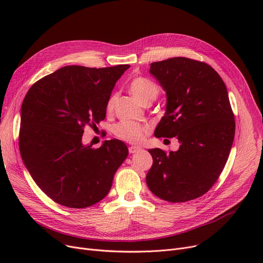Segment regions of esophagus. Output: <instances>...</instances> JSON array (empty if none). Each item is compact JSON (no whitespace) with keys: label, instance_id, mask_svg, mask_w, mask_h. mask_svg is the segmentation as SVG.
<instances>
[{"label":"esophagus","instance_id":"obj_1","mask_svg":"<svg viewBox=\"0 0 263 263\" xmlns=\"http://www.w3.org/2000/svg\"><path fill=\"white\" fill-rule=\"evenodd\" d=\"M141 149L139 148V147H135V146H131V147H129V153L130 154H135V153H137V151H140Z\"/></svg>","mask_w":263,"mask_h":263}]
</instances>
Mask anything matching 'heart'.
<instances>
[{"label":"heart","instance_id":"1","mask_svg":"<svg viewBox=\"0 0 263 263\" xmlns=\"http://www.w3.org/2000/svg\"><path fill=\"white\" fill-rule=\"evenodd\" d=\"M129 88L131 93L135 97V99L143 105L153 103L160 93V89L156 83L143 77L134 78L130 82ZM115 102L116 95H110L105 104L107 113L113 112ZM147 132V127L133 121H120L113 129V133L117 139L130 144H140L144 140Z\"/></svg>","mask_w":263,"mask_h":263}]
</instances>
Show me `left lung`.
I'll list each match as a JSON object with an SVG mask.
<instances>
[{
	"mask_svg": "<svg viewBox=\"0 0 263 263\" xmlns=\"http://www.w3.org/2000/svg\"><path fill=\"white\" fill-rule=\"evenodd\" d=\"M149 71L167 95L155 135L176 136L181 145L148 150L154 163L147 185L163 200H193L214 185L230 154L236 121L226 85L210 65L182 57L151 63Z\"/></svg>",
	"mask_w": 263,
	"mask_h": 263,
	"instance_id": "1",
	"label": "left lung"
}]
</instances>
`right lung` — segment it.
<instances>
[{
	"label": "right lung",
	"instance_id": "right-lung-1",
	"mask_svg": "<svg viewBox=\"0 0 263 263\" xmlns=\"http://www.w3.org/2000/svg\"><path fill=\"white\" fill-rule=\"evenodd\" d=\"M66 66L38 80L21 106L19 148L36 184L59 204L87 208L102 200L128 157L119 140L82 145L86 126L105 118L116 81L129 68Z\"/></svg>",
	"mask_w": 263,
	"mask_h": 263
}]
</instances>
